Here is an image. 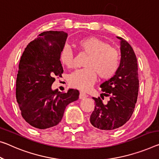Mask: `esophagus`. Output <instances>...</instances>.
Segmentation results:
<instances>
[{
	"label": "esophagus",
	"mask_w": 159,
	"mask_h": 159,
	"mask_svg": "<svg viewBox=\"0 0 159 159\" xmlns=\"http://www.w3.org/2000/svg\"><path fill=\"white\" fill-rule=\"evenodd\" d=\"M88 97V95L85 94L84 92H80V95H79V98L80 99H84V98H85Z\"/></svg>",
	"instance_id": "esophagus-1"
}]
</instances>
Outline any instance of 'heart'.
Segmentation results:
<instances>
[{
  "mask_svg": "<svg viewBox=\"0 0 159 159\" xmlns=\"http://www.w3.org/2000/svg\"><path fill=\"white\" fill-rule=\"evenodd\" d=\"M78 45L89 57L85 69L75 70L69 75V82L73 88L86 90L96 80L97 74L102 80L110 79L116 74L120 65V54L117 49L96 37L80 39ZM59 60L68 69L74 67V54L68 46L61 49Z\"/></svg>",
  "mask_w": 159,
  "mask_h": 159,
  "instance_id": "b5f03b06",
  "label": "heart"
}]
</instances>
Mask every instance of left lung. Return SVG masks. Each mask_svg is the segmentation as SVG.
<instances>
[{
	"instance_id": "obj_1",
	"label": "left lung",
	"mask_w": 159,
	"mask_h": 159,
	"mask_svg": "<svg viewBox=\"0 0 159 159\" xmlns=\"http://www.w3.org/2000/svg\"><path fill=\"white\" fill-rule=\"evenodd\" d=\"M120 39V68L111 79L100 85L103 93L100 97L110 98L103 104L100 97L93 98L95 109L90 122L98 129L110 131L124 125L134 112L139 92L137 59L131 45L122 37Z\"/></svg>"
}]
</instances>
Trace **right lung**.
I'll use <instances>...</instances> for the list:
<instances>
[{
  "mask_svg": "<svg viewBox=\"0 0 159 159\" xmlns=\"http://www.w3.org/2000/svg\"><path fill=\"white\" fill-rule=\"evenodd\" d=\"M68 34L63 31L43 32L22 53L16 80V98L25 120L44 129L61 122L69 103L79 99L78 90L60 93L52 90L55 77L64 72L59 53Z\"/></svg>",
  "mask_w": 159,
  "mask_h": 159,
  "instance_id": "add662e5",
  "label": "right lung"
}]
</instances>
